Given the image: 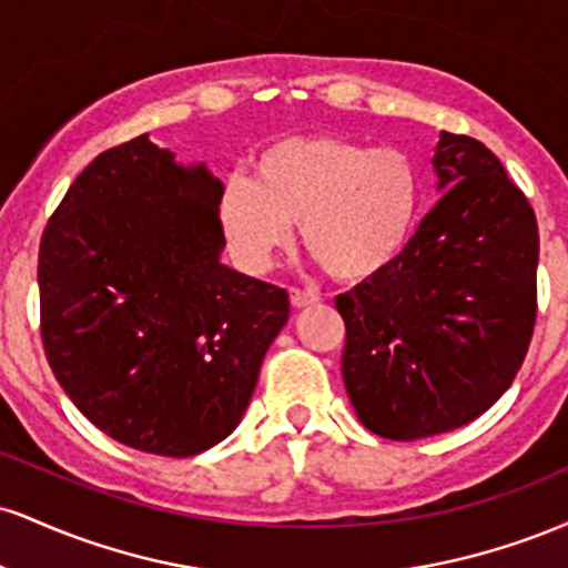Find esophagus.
Segmentation results:
<instances>
[{
	"label": "esophagus",
	"mask_w": 568,
	"mask_h": 568,
	"mask_svg": "<svg viewBox=\"0 0 568 568\" xmlns=\"http://www.w3.org/2000/svg\"><path fill=\"white\" fill-rule=\"evenodd\" d=\"M317 302H321V293L317 291L291 288V304L296 306V310H302V306H310V304H317Z\"/></svg>",
	"instance_id": "34e87169"
}]
</instances>
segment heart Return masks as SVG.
Wrapping results in <instances>:
<instances>
[{
  "label": "heart",
  "instance_id": "b5f03b06",
  "mask_svg": "<svg viewBox=\"0 0 568 568\" xmlns=\"http://www.w3.org/2000/svg\"><path fill=\"white\" fill-rule=\"evenodd\" d=\"M419 202V168L403 149L306 133L258 149L253 179L226 175L219 219L247 270H264L298 224L306 253L331 277L366 283L408 245Z\"/></svg>",
  "mask_w": 568,
  "mask_h": 568
}]
</instances>
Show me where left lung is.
<instances>
[{
	"instance_id": "8db88e82",
	"label": "left lung",
	"mask_w": 568,
	"mask_h": 568,
	"mask_svg": "<svg viewBox=\"0 0 568 568\" xmlns=\"http://www.w3.org/2000/svg\"><path fill=\"white\" fill-rule=\"evenodd\" d=\"M446 192L382 275L336 296L357 419L389 440L448 433L510 387L537 321L539 230L526 194L470 135L440 133Z\"/></svg>"
}]
</instances>
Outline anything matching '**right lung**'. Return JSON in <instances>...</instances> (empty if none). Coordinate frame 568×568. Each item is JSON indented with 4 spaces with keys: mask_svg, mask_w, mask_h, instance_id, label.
<instances>
[{
    "mask_svg": "<svg viewBox=\"0 0 568 568\" xmlns=\"http://www.w3.org/2000/svg\"><path fill=\"white\" fill-rule=\"evenodd\" d=\"M221 181L149 135L77 175L39 243L58 384L109 438L184 459L243 419L288 291L221 264Z\"/></svg>",
    "mask_w": 568,
    "mask_h": 568,
    "instance_id": "obj_1",
    "label": "right lung"
}]
</instances>
